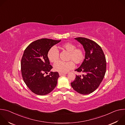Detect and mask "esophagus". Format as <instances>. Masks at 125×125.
<instances>
[{
	"label": "esophagus",
	"instance_id": "obj_1",
	"mask_svg": "<svg viewBox=\"0 0 125 125\" xmlns=\"http://www.w3.org/2000/svg\"><path fill=\"white\" fill-rule=\"evenodd\" d=\"M59 76H62V75H64L65 74L62 73H59Z\"/></svg>",
	"mask_w": 125,
	"mask_h": 125
}]
</instances>
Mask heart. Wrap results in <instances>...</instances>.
I'll return each instance as SVG.
<instances>
[{
    "label": "heart",
    "instance_id": "heart-1",
    "mask_svg": "<svg viewBox=\"0 0 125 125\" xmlns=\"http://www.w3.org/2000/svg\"><path fill=\"white\" fill-rule=\"evenodd\" d=\"M60 48L69 52V54L68 60H71L67 62L57 61L54 65V70L60 73H67L70 70L74 68V63L76 64L82 63L84 60L85 53L82 48H77L76 45L71 42H66L60 46ZM47 58L50 62H55L59 58V53L58 49L55 47H51L48 51Z\"/></svg>",
    "mask_w": 125,
    "mask_h": 125
}]
</instances>
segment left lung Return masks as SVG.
I'll return each mask as SVG.
<instances>
[{"mask_svg":"<svg viewBox=\"0 0 125 125\" xmlns=\"http://www.w3.org/2000/svg\"><path fill=\"white\" fill-rule=\"evenodd\" d=\"M85 51V58L76 71L84 73L83 77L76 75L71 86L82 94L92 93L100 85L105 74L106 61L101 47L95 42L84 38H76Z\"/></svg>","mask_w":125,"mask_h":125,"instance_id":"left-lung-1","label":"left lung"}]
</instances>
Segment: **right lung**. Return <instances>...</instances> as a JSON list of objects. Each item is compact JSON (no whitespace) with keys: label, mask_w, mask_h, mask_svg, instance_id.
<instances>
[{"label":"right lung","mask_w":125,"mask_h":125,"mask_svg":"<svg viewBox=\"0 0 125 125\" xmlns=\"http://www.w3.org/2000/svg\"><path fill=\"white\" fill-rule=\"evenodd\" d=\"M61 40L42 39L30 43L25 50L21 62L24 81L34 94L44 95L51 92L59 77L57 72H51L52 66L47 56L48 50ZM50 73L45 76V73Z\"/></svg>","instance_id":"add662e5"}]
</instances>
